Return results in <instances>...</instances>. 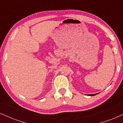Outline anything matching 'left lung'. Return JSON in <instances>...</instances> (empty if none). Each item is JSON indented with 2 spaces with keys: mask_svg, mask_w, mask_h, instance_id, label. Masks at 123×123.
Wrapping results in <instances>:
<instances>
[{
  "mask_svg": "<svg viewBox=\"0 0 123 123\" xmlns=\"http://www.w3.org/2000/svg\"><path fill=\"white\" fill-rule=\"evenodd\" d=\"M98 94V93H96V94H88V96H95V95Z\"/></svg>",
  "mask_w": 123,
  "mask_h": 123,
  "instance_id": "1",
  "label": "left lung"
}]
</instances>
